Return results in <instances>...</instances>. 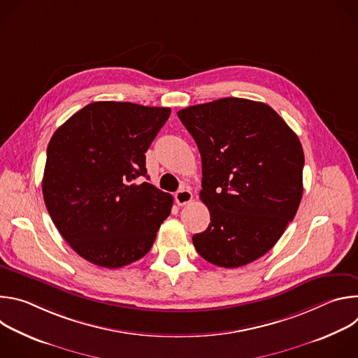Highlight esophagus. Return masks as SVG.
Returning a JSON list of instances; mask_svg holds the SVG:
<instances>
[{"label": "esophagus", "instance_id": "1", "mask_svg": "<svg viewBox=\"0 0 358 358\" xmlns=\"http://www.w3.org/2000/svg\"><path fill=\"white\" fill-rule=\"evenodd\" d=\"M174 198H176V202L178 203V206H187V203L191 202V199H192V192L188 188H181L176 192Z\"/></svg>", "mask_w": 358, "mask_h": 358}]
</instances>
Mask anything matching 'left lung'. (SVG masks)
<instances>
[{"instance_id":"obj_1","label":"left lung","mask_w":358,"mask_h":358,"mask_svg":"<svg viewBox=\"0 0 358 358\" xmlns=\"http://www.w3.org/2000/svg\"><path fill=\"white\" fill-rule=\"evenodd\" d=\"M201 152L208 228L192 236L201 257L238 268L271 250L294 218L304 155L296 133L262 101L224 97L180 110Z\"/></svg>"}]
</instances>
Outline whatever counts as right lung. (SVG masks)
<instances>
[{"label":"right lung","instance_id":"add662e5","mask_svg":"<svg viewBox=\"0 0 358 358\" xmlns=\"http://www.w3.org/2000/svg\"><path fill=\"white\" fill-rule=\"evenodd\" d=\"M170 108L93 101L50 138L42 178L46 210L71 248L116 269L141 259L170 215L173 196L147 177L145 155Z\"/></svg>","mask_w":358,"mask_h":358}]
</instances>
